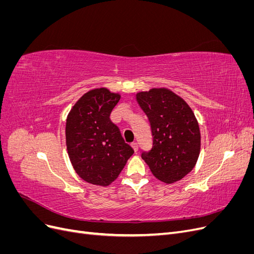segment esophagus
Segmentation results:
<instances>
[{
	"instance_id": "esophagus-1",
	"label": "esophagus",
	"mask_w": 254,
	"mask_h": 254,
	"mask_svg": "<svg viewBox=\"0 0 254 254\" xmlns=\"http://www.w3.org/2000/svg\"><path fill=\"white\" fill-rule=\"evenodd\" d=\"M131 147H132V149L134 150V152H136L137 150H139V145H137V143H135V142H133V143L131 144Z\"/></svg>"
}]
</instances>
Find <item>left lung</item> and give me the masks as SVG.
Wrapping results in <instances>:
<instances>
[{
	"label": "left lung",
	"mask_w": 254,
	"mask_h": 254,
	"mask_svg": "<svg viewBox=\"0 0 254 254\" xmlns=\"http://www.w3.org/2000/svg\"><path fill=\"white\" fill-rule=\"evenodd\" d=\"M147 115L152 148L142 153L152 175L171 184L184 178L195 167L200 153L198 121L188 103L167 88H152L135 94Z\"/></svg>",
	"instance_id": "left-lung-1"
}]
</instances>
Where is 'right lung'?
Returning <instances> with one entry per match:
<instances>
[{"instance_id":"obj_1","label":"right lung","mask_w":254,"mask_h":254,"mask_svg":"<svg viewBox=\"0 0 254 254\" xmlns=\"http://www.w3.org/2000/svg\"><path fill=\"white\" fill-rule=\"evenodd\" d=\"M120 99V93L95 88L84 93L67 114L68 158L80 178L94 186H110L133 155L109 118Z\"/></svg>"}]
</instances>
